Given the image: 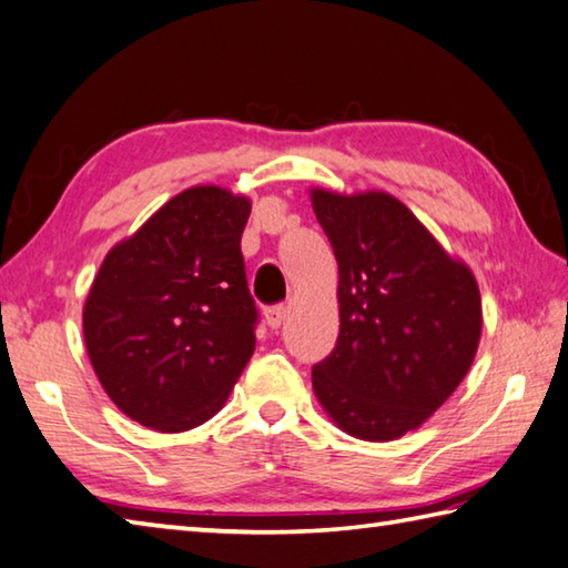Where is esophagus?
<instances>
[{"instance_id": "34e87169", "label": "esophagus", "mask_w": 568, "mask_h": 568, "mask_svg": "<svg viewBox=\"0 0 568 568\" xmlns=\"http://www.w3.org/2000/svg\"><path fill=\"white\" fill-rule=\"evenodd\" d=\"M264 318H267V323H270V328H280L282 323H284V318H286V306H270L267 311H264Z\"/></svg>"}]
</instances>
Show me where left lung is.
Listing matches in <instances>:
<instances>
[{"mask_svg":"<svg viewBox=\"0 0 568 568\" xmlns=\"http://www.w3.org/2000/svg\"><path fill=\"white\" fill-rule=\"evenodd\" d=\"M338 262V343L311 369L341 432L395 442L454 395L476 361L483 304L476 276L407 205L385 191L311 189Z\"/></svg>","mask_w":568,"mask_h":568,"instance_id":"obj_1","label":"left lung"}]
</instances>
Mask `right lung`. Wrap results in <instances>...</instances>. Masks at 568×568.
I'll return each mask as SVG.
<instances>
[{"mask_svg": "<svg viewBox=\"0 0 568 568\" xmlns=\"http://www.w3.org/2000/svg\"><path fill=\"white\" fill-rule=\"evenodd\" d=\"M247 195L191 186L120 240L83 306L90 365L122 414L161 434L211 419L254 353L240 237Z\"/></svg>", "mask_w": 568, "mask_h": 568, "instance_id": "obj_1", "label": "right lung"}]
</instances>
